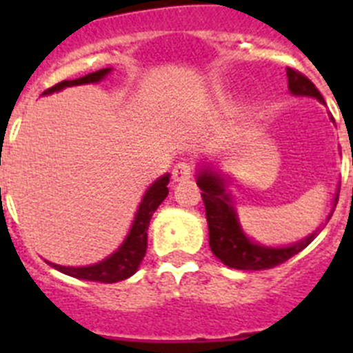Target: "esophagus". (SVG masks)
<instances>
[{
	"label": "esophagus",
	"mask_w": 353,
	"mask_h": 353,
	"mask_svg": "<svg viewBox=\"0 0 353 353\" xmlns=\"http://www.w3.org/2000/svg\"><path fill=\"white\" fill-rule=\"evenodd\" d=\"M192 166L189 162H179L176 166L173 168V182H187V180L192 179Z\"/></svg>",
	"instance_id": "esophagus-1"
}]
</instances>
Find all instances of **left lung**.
Masks as SVG:
<instances>
[{
    "label": "left lung",
    "instance_id": "obj_1",
    "mask_svg": "<svg viewBox=\"0 0 353 353\" xmlns=\"http://www.w3.org/2000/svg\"><path fill=\"white\" fill-rule=\"evenodd\" d=\"M286 77H288V90L292 95L313 97L322 104H325L322 93L318 92L316 86L307 77L302 76L301 72L286 68ZM196 183L203 191L201 198H203L205 212H207L208 244H210V249L215 256L230 269L265 270L285 263L286 260H290L302 249L307 248L316 239L320 228H316L311 235L292 245H285V248L263 245L256 240L249 239L240 226L233 196L232 192L226 191L228 180L223 174H219V171H215L212 166H205V164L199 166L198 173H196ZM338 196L339 191L336 192L332 210L327 215L325 223H329L330 215L334 212Z\"/></svg>",
    "mask_w": 353,
    "mask_h": 353
}]
</instances>
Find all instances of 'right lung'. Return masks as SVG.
Returning <instances> with one entry per match:
<instances>
[{
  "instance_id": "add662e5",
  "label": "right lung",
  "mask_w": 353,
  "mask_h": 353,
  "mask_svg": "<svg viewBox=\"0 0 353 353\" xmlns=\"http://www.w3.org/2000/svg\"><path fill=\"white\" fill-rule=\"evenodd\" d=\"M113 68H101V70L92 72L88 76H83L79 79L72 81H61V83L54 84L52 88L46 90L42 95H51L54 92L68 88V86H79V84H90V83H101L108 74H111ZM168 183H170V173L162 174L161 179L155 180L152 185L146 189L145 196H143L141 203H139L138 212L134 215L132 226H130L129 233H127L125 240L121 242L120 248L104 258L99 263L86 265V267H63V265H56L48 261L52 269L60 270V272L67 274V276L77 277V279H84V281H97V283H118L123 281L136 270L139 269L143 258L146 252V242H148V224L154 212L157 210L159 205L166 199L168 196Z\"/></svg>"
}]
</instances>
